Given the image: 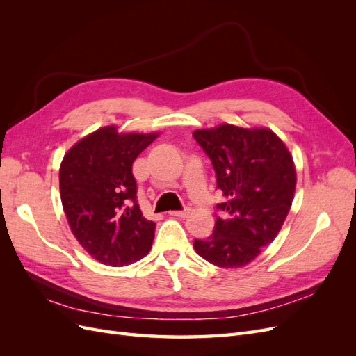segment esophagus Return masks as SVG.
Returning <instances> with one entry per match:
<instances>
[{
	"instance_id": "obj_1",
	"label": "esophagus",
	"mask_w": 356,
	"mask_h": 356,
	"mask_svg": "<svg viewBox=\"0 0 356 356\" xmlns=\"http://www.w3.org/2000/svg\"><path fill=\"white\" fill-rule=\"evenodd\" d=\"M190 213V208H184L182 211H169V215L172 217H187Z\"/></svg>"
}]
</instances>
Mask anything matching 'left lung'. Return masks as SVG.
<instances>
[{
	"instance_id": "obj_1",
	"label": "left lung",
	"mask_w": 356,
	"mask_h": 356,
	"mask_svg": "<svg viewBox=\"0 0 356 356\" xmlns=\"http://www.w3.org/2000/svg\"><path fill=\"white\" fill-rule=\"evenodd\" d=\"M211 159L217 188V221L208 239H195L196 252L224 268H238L272 243L289 212L296 168L288 148L268 129L220 124L193 134Z\"/></svg>"
}]
</instances>
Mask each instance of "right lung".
<instances>
[{"mask_svg":"<svg viewBox=\"0 0 356 356\" xmlns=\"http://www.w3.org/2000/svg\"><path fill=\"white\" fill-rule=\"evenodd\" d=\"M156 134H117L106 126L75 144L62 160V207L75 239L99 263L122 267L153 245L156 222L139 209L132 165Z\"/></svg>","mask_w":356,"mask_h":356,"instance_id":"right-lung-1","label":"right lung"}]
</instances>
